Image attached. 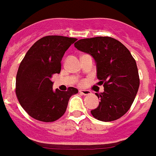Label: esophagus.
<instances>
[{
  "label": "esophagus",
  "mask_w": 156,
  "mask_h": 156,
  "mask_svg": "<svg viewBox=\"0 0 156 156\" xmlns=\"http://www.w3.org/2000/svg\"><path fill=\"white\" fill-rule=\"evenodd\" d=\"M79 92L83 95H88L91 94V91H90L88 90H80Z\"/></svg>",
  "instance_id": "obj_1"
}]
</instances>
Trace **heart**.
I'll list each match as a JSON object with an SVG mask.
<instances>
[{"label":"heart","instance_id":"b5f03b06","mask_svg":"<svg viewBox=\"0 0 156 156\" xmlns=\"http://www.w3.org/2000/svg\"><path fill=\"white\" fill-rule=\"evenodd\" d=\"M84 81H80V85H84Z\"/></svg>","mask_w":156,"mask_h":156}]
</instances>
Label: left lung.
I'll use <instances>...</instances> for the list:
<instances>
[{"instance_id": "1", "label": "left lung", "mask_w": 156, "mask_h": 156, "mask_svg": "<svg viewBox=\"0 0 156 156\" xmlns=\"http://www.w3.org/2000/svg\"><path fill=\"white\" fill-rule=\"evenodd\" d=\"M75 46L94 57L99 84L104 86V91L95 94L101 99L99 106L90 113L105 122L118 120L129 111L138 91L135 59L121 42L110 36L79 40Z\"/></svg>"}]
</instances>
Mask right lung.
I'll use <instances>...</instances> for the list:
<instances>
[{
	"label": "right lung",
	"mask_w": 156,
	"mask_h": 156,
	"mask_svg": "<svg viewBox=\"0 0 156 156\" xmlns=\"http://www.w3.org/2000/svg\"><path fill=\"white\" fill-rule=\"evenodd\" d=\"M76 38L62 36L42 37L27 52L18 68L16 95L27 114L43 122H53L66 111L68 101L78 90L52 89L51 77L61 70L65 52Z\"/></svg>",
	"instance_id": "right-lung-1"
}]
</instances>
